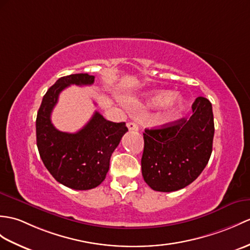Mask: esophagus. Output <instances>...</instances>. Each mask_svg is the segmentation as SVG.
Wrapping results in <instances>:
<instances>
[{
	"instance_id": "1",
	"label": "esophagus",
	"mask_w": 250,
	"mask_h": 250,
	"mask_svg": "<svg viewBox=\"0 0 250 250\" xmlns=\"http://www.w3.org/2000/svg\"><path fill=\"white\" fill-rule=\"evenodd\" d=\"M127 129H129L130 131H138V125L133 123V121H131V123H127Z\"/></svg>"
}]
</instances>
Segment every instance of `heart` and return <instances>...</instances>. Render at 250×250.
Segmentation results:
<instances>
[{"label":"heart","mask_w":250,"mask_h":250,"mask_svg":"<svg viewBox=\"0 0 250 250\" xmlns=\"http://www.w3.org/2000/svg\"><path fill=\"white\" fill-rule=\"evenodd\" d=\"M145 105L149 107H160L166 105L167 114L169 116L181 113L185 107V100L182 96H172L171 91L154 90L145 96ZM132 108H138L139 103L132 101L130 103Z\"/></svg>","instance_id":"heart-1"}]
</instances>
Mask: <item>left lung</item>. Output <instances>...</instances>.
Returning <instances> with one entry per match:
<instances>
[{
	"label": "left lung",
	"mask_w": 250,
	"mask_h": 250,
	"mask_svg": "<svg viewBox=\"0 0 250 250\" xmlns=\"http://www.w3.org/2000/svg\"><path fill=\"white\" fill-rule=\"evenodd\" d=\"M193 115L156 129H145L142 173L158 191L188 187L205 169L212 153L214 118L212 104L198 97Z\"/></svg>",
	"instance_id": "1"
}]
</instances>
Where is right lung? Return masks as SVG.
<instances>
[{"label": "right lung", "instance_id": "add662e5", "mask_svg": "<svg viewBox=\"0 0 250 250\" xmlns=\"http://www.w3.org/2000/svg\"><path fill=\"white\" fill-rule=\"evenodd\" d=\"M94 75L78 73L62 77L43 96L36 119L38 151L46 169L67 188L86 190L105 179L112 153L127 131L125 123H112L96 112L82 129L62 132L51 123V113L61 92L70 85H91Z\"/></svg>", "mask_w": 250, "mask_h": 250}]
</instances>
